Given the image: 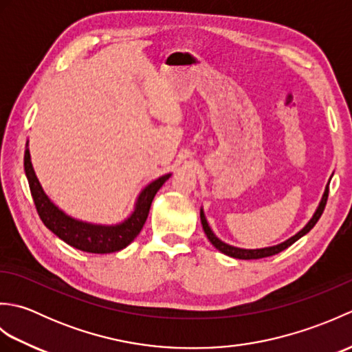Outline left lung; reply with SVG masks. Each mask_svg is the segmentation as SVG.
<instances>
[{"label":"left lung","mask_w":352,"mask_h":352,"mask_svg":"<svg viewBox=\"0 0 352 352\" xmlns=\"http://www.w3.org/2000/svg\"><path fill=\"white\" fill-rule=\"evenodd\" d=\"M330 184V183H328ZM327 199H328V186L325 188V192L322 195V199H320V203L316 208L315 214L311 216V219L307 222V226H305L301 231H298V233L295 236H292L290 239H287V241H284L278 245H274V246H267V248H260V250H243V248H237V246H231L226 242H222L221 239L216 237V234L212 231V228L208 227V222L204 216V210L201 208L199 212V216H201V223H203V230L204 233L207 236L208 241L212 242V245L214 246L216 250H219L222 254H226V256H230V257H234V258H241V260H254V258H263V257H271V256H275V254H278L281 251H284L286 248H289V246L292 243H295L298 239H301L304 234H307L309 231L316 226V222L319 221L320 214L324 213V208H325V204H327Z\"/></svg>","instance_id":"left-lung-1"}]
</instances>
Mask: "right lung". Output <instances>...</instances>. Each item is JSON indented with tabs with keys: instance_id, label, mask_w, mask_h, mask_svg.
<instances>
[{
	"instance_id": "obj_1",
	"label": "right lung",
	"mask_w": 352,
	"mask_h": 352,
	"mask_svg": "<svg viewBox=\"0 0 352 352\" xmlns=\"http://www.w3.org/2000/svg\"><path fill=\"white\" fill-rule=\"evenodd\" d=\"M24 169L36 210L39 213L45 227L51 230L58 239H62L63 242L74 246V248L92 254L116 252L129 246L140 233V230L144 228L155 193L170 177V174L162 175L149 183L139 193L136 204H134V210L124 222L116 223V226H100V223L83 222L71 218L48 198L34 174L28 142L24 154Z\"/></svg>"
}]
</instances>
